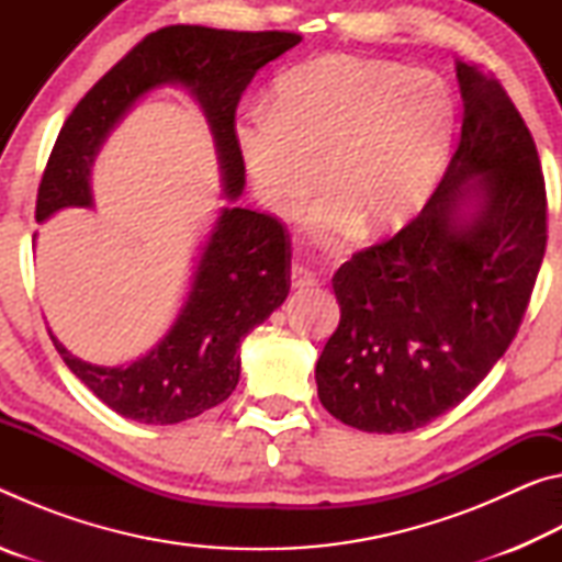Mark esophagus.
Wrapping results in <instances>:
<instances>
[{"label":"esophagus","mask_w":562,"mask_h":562,"mask_svg":"<svg viewBox=\"0 0 562 562\" xmlns=\"http://www.w3.org/2000/svg\"><path fill=\"white\" fill-rule=\"evenodd\" d=\"M290 282L294 290H302V288H312V284H317V274L312 272L310 268H304V265L294 262L292 270H290Z\"/></svg>","instance_id":"esophagus-1"}]
</instances>
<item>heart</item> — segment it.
<instances>
[{
	"label": "heart",
	"mask_w": 562,
	"mask_h": 562,
	"mask_svg": "<svg viewBox=\"0 0 562 562\" xmlns=\"http://www.w3.org/2000/svg\"><path fill=\"white\" fill-rule=\"evenodd\" d=\"M456 128V101L439 74L404 64L322 56L272 83L268 109L235 121L247 173L260 201L292 211L317 188L327 198L310 231L337 237L404 227L429 201Z\"/></svg>",
	"instance_id": "heart-1"
}]
</instances>
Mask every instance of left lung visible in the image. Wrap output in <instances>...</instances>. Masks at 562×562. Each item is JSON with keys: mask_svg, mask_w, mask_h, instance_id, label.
I'll use <instances>...</instances> for the list:
<instances>
[{"mask_svg": "<svg viewBox=\"0 0 562 562\" xmlns=\"http://www.w3.org/2000/svg\"><path fill=\"white\" fill-rule=\"evenodd\" d=\"M461 140L429 203L331 278L339 327L317 359L322 406L369 434L422 429L506 355L546 255L536 140L493 74L456 64Z\"/></svg>", "mask_w": 562, "mask_h": 562, "instance_id": "1", "label": "left lung"}]
</instances>
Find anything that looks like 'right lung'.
Segmentation results:
<instances>
[{"label": "right lung", "instance_id": "1", "mask_svg": "<svg viewBox=\"0 0 562 562\" xmlns=\"http://www.w3.org/2000/svg\"><path fill=\"white\" fill-rule=\"evenodd\" d=\"M302 42L292 32H227L164 26L138 42L93 83L44 168L36 221L61 207H91V166L111 128L160 83H178L201 103L221 158L225 195L237 201L245 164L235 140V111L265 64ZM290 292V235L278 217L223 207L203 247L193 288L173 327L128 367H97L74 357L52 331L66 367L113 412L138 424H178L223 404L240 379V341Z\"/></svg>", "mask_w": 562, "mask_h": 562}]
</instances>
